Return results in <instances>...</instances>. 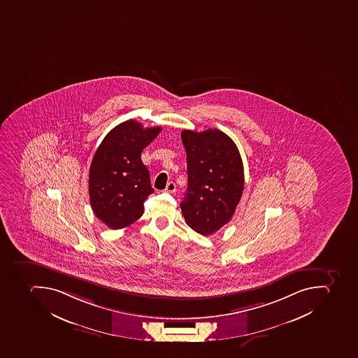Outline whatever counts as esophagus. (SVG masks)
Listing matches in <instances>:
<instances>
[{
    "label": "esophagus",
    "mask_w": 358,
    "mask_h": 358,
    "mask_svg": "<svg viewBox=\"0 0 358 358\" xmlns=\"http://www.w3.org/2000/svg\"><path fill=\"white\" fill-rule=\"evenodd\" d=\"M175 189H176V185H175L174 182H169V183L167 184L165 191H166L167 193H174Z\"/></svg>",
    "instance_id": "1"
}]
</instances>
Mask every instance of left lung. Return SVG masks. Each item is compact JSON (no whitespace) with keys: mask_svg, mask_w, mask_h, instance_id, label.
<instances>
[{"mask_svg":"<svg viewBox=\"0 0 358 358\" xmlns=\"http://www.w3.org/2000/svg\"><path fill=\"white\" fill-rule=\"evenodd\" d=\"M186 150L187 189L180 209L185 222L209 236L229 222L243 191V165L231 138L217 129L180 132Z\"/></svg>","mask_w":358,"mask_h":358,"instance_id":"1","label":"left lung"}]
</instances>
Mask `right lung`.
Instances as JSON below:
<instances>
[{
  "mask_svg": "<svg viewBox=\"0 0 358 358\" xmlns=\"http://www.w3.org/2000/svg\"><path fill=\"white\" fill-rule=\"evenodd\" d=\"M160 131L162 127L143 128L137 121H124L97 147L90 167V202L111 229L126 228L143 215V202L154 189L141 152Z\"/></svg>",
  "mask_w": 358,
  "mask_h": 358,
  "instance_id": "add662e5",
  "label": "right lung"
}]
</instances>
